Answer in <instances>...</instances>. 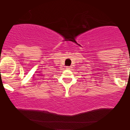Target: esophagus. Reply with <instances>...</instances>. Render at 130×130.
<instances>
[{
	"label": "esophagus",
	"instance_id": "34e87169",
	"mask_svg": "<svg viewBox=\"0 0 130 130\" xmlns=\"http://www.w3.org/2000/svg\"><path fill=\"white\" fill-rule=\"evenodd\" d=\"M66 69H70V67H67V68Z\"/></svg>",
	"mask_w": 130,
	"mask_h": 130
}]
</instances>
